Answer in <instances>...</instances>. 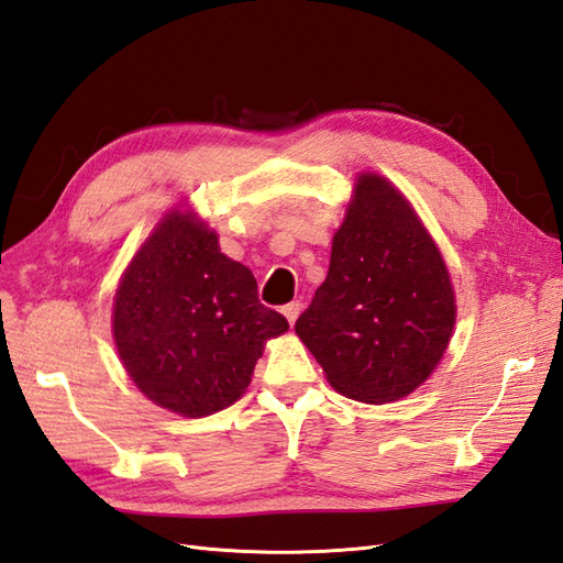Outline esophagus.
<instances>
[{"instance_id":"esophagus-1","label":"esophagus","mask_w":563,"mask_h":563,"mask_svg":"<svg viewBox=\"0 0 563 563\" xmlns=\"http://www.w3.org/2000/svg\"><path fill=\"white\" fill-rule=\"evenodd\" d=\"M300 310H302V305L296 300V302H288V305H284L282 308V312H284V317L288 319V323H296V319H298V314H300Z\"/></svg>"}]
</instances>
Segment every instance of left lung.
<instances>
[{"mask_svg":"<svg viewBox=\"0 0 563 563\" xmlns=\"http://www.w3.org/2000/svg\"><path fill=\"white\" fill-rule=\"evenodd\" d=\"M453 323L455 294L430 232L387 178L362 174L298 338L340 395L389 404L430 378Z\"/></svg>","mask_w":563,"mask_h":563,"instance_id":"1","label":"left lung"}]
</instances>
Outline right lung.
Listing matches in <instances>:
<instances>
[{
  "instance_id": "right-lung-1",
  "label": "right lung",
  "mask_w": 563,
  "mask_h": 563,
  "mask_svg": "<svg viewBox=\"0 0 563 563\" xmlns=\"http://www.w3.org/2000/svg\"><path fill=\"white\" fill-rule=\"evenodd\" d=\"M288 321L258 300L251 269L220 253L192 211L166 213L119 282L112 333L143 395L185 418L232 406Z\"/></svg>"
}]
</instances>
